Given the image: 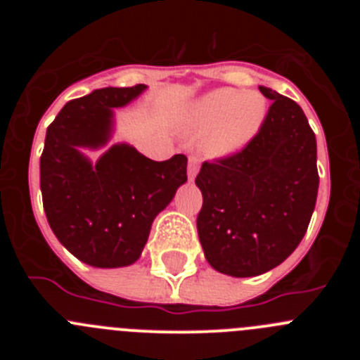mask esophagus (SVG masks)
Returning <instances> with one entry per match:
<instances>
[{"label":"esophagus","mask_w":360,"mask_h":360,"mask_svg":"<svg viewBox=\"0 0 360 360\" xmlns=\"http://www.w3.org/2000/svg\"><path fill=\"white\" fill-rule=\"evenodd\" d=\"M198 171H200V160L196 157H189V164H187V174H189V180H195Z\"/></svg>","instance_id":"esophagus-1"}]
</instances>
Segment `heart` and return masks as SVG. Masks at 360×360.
I'll use <instances>...</instances> for the list:
<instances>
[{
    "mask_svg": "<svg viewBox=\"0 0 360 360\" xmlns=\"http://www.w3.org/2000/svg\"><path fill=\"white\" fill-rule=\"evenodd\" d=\"M269 113L259 91L218 88L200 95L186 108L182 122L195 131L209 129L203 148L211 157H229L241 151L259 133Z\"/></svg>",
    "mask_w": 360,
    "mask_h": 360,
    "instance_id": "heart-1",
    "label": "heart"
}]
</instances>
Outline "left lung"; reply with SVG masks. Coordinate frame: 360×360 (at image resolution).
I'll list each match as a JSON object with an SVG mask.
<instances>
[{"instance_id": "left-lung-1", "label": "left lung", "mask_w": 360, "mask_h": 360, "mask_svg": "<svg viewBox=\"0 0 360 360\" xmlns=\"http://www.w3.org/2000/svg\"><path fill=\"white\" fill-rule=\"evenodd\" d=\"M272 101L262 129L240 153L203 162L196 227L209 265L232 278L265 274L295 250L316 207L317 142L292 98L259 86Z\"/></svg>"}]
</instances>
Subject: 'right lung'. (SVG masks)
I'll return each instance as SVG.
<instances>
[{"label":"right lung","instance_id":"1","mask_svg":"<svg viewBox=\"0 0 360 360\" xmlns=\"http://www.w3.org/2000/svg\"><path fill=\"white\" fill-rule=\"evenodd\" d=\"M146 84L101 88L65 104L46 129L41 193L50 229L82 263L128 266L141 257L153 219L187 182V158L164 162L129 144H113L91 162L82 149L106 148L115 131V108L135 101Z\"/></svg>","mask_w":360,"mask_h":360}]
</instances>
